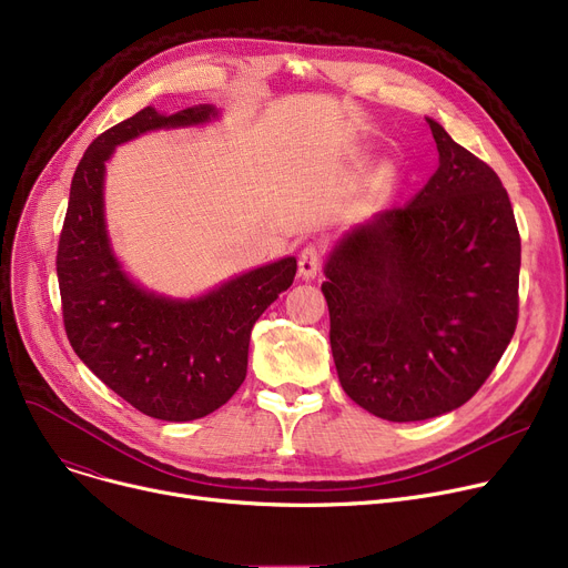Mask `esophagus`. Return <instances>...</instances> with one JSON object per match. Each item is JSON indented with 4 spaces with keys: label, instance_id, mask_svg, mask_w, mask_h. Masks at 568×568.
<instances>
[{
    "label": "esophagus",
    "instance_id": "34e87169",
    "mask_svg": "<svg viewBox=\"0 0 568 568\" xmlns=\"http://www.w3.org/2000/svg\"><path fill=\"white\" fill-rule=\"evenodd\" d=\"M322 248L317 244H306L298 253V274L304 278H315L320 274Z\"/></svg>",
    "mask_w": 568,
    "mask_h": 568
}]
</instances>
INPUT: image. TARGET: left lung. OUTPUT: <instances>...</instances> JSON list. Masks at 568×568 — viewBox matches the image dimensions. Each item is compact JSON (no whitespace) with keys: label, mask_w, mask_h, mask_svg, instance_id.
<instances>
[{"label":"left lung","mask_w":568,"mask_h":568,"mask_svg":"<svg viewBox=\"0 0 568 568\" xmlns=\"http://www.w3.org/2000/svg\"><path fill=\"white\" fill-rule=\"evenodd\" d=\"M440 164L335 246L322 292L343 390L415 423L466 404L518 322L520 235L498 173L429 119Z\"/></svg>","instance_id":"left-lung-1"}]
</instances>
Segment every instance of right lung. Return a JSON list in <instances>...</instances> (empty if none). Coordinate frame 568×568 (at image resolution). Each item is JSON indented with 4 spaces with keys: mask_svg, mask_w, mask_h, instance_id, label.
<instances>
[{
    "mask_svg": "<svg viewBox=\"0 0 568 568\" xmlns=\"http://www.w3.org/2000/svg\"><path fill=\"white\" fill-rule=\"evenodd\" d=\"M210 116V104L173 116L145 106L93 139L74 169L57 248L63 326L74 354L136 410L169 423L203 418L237 393L251 328L296 274V260L283 257L201 298L171 301L136 287L111 255L102 178L113 148L148 130Z\"/></svg>",
    "mask_w": 568,
    "mask_h": 568,
    "instance_id": "add662e5",
    "label": "right lung"
}]
</instances>
